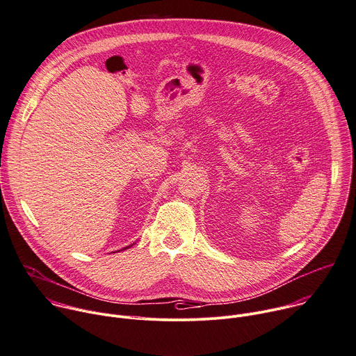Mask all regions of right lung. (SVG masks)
I'll return each mask as SVG.
<instances>
[{
  "mask_svg": "<svg viewBox=\"0 0 356 356\" xmlns=\"http://www.w3.org/2000/svg\"><path fill=\"white\" fill-rule=\"evenodd\" d=\"M133 245H134V243H133ZM133 245H131V246H133ZM131 246H127V248H124L123 250H126V249H129V248H131ZM118 252H120V250H118Z\"/></svg>",
  "mask_w": 356,
  "mask_h": 356,
  "instance_id": "obj_1",
  "label": "right lung"
}]
</instances>
